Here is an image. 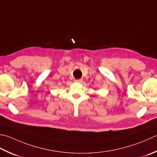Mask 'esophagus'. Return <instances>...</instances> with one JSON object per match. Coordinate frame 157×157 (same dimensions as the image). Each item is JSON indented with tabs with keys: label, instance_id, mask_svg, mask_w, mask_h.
Here are the masks:
<instances>
[{
	"label": "esophagus",
	"instance_id": "1",
	"mask_svg": "<svg viewBox=\"0 0 157 157\" xmlns=\"http://www.w3.org/2000/svg\"><path fill=\"white\" fill-rule=\"evenodd\" d=\"M75 82H77V83H82V82H83V79H75Z\"/></svg>",
	"mask_w": 157,
	"mask_h": 157
}]
</instances>
